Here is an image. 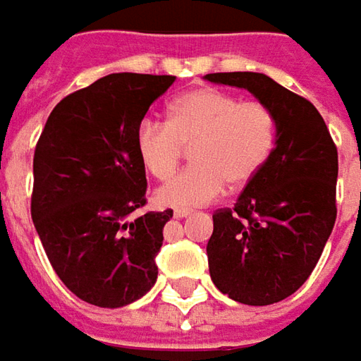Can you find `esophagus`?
<instances>
[{"label": "esophagus", "instance_id": "34e87169", "mask_svg": "<svg viewBox=\"0 0 361 361\" xmlns=\"http://www.w3.org/2000/svg\"><path fill=\"white\" fill-rule=\"evenodd\" d=\"M190 215V211H174V219H185Z\"/></svg>", "mask_w": 361, "mask_h": 361}]
</instances>
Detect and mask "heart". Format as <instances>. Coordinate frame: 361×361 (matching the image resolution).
Returning a JSON list of instances; mask_svg holds the SVG:
<instances>
[{"instance_id": "heart-1", "label": "heart", "mask_w": 361, "mask_h": 361, "mask_svg": "<svg viewBox=\"0 0 361 361\" xmlns=\"http://www.w3.org/2000/svg\"><path fill=\"white\" fill-rule=\"evenodd\" d=\"M136 152L148 173L166 180L188 148L195 166L159 188L157 201L173 209H197L229 188L253 183L277 142V116L261 100L215 88L190 90L173 100L166 122L145 118L136 128Z\"/></svg>"}]
</instances>
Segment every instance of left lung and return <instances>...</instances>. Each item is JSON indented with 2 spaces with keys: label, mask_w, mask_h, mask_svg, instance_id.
Wrapping results in <instances>:
<instances>
[{
  "label": "left lung",
  "mask_w": 361,
  "mask_h": 361,
  "mask_svg": "<svg viewBox=\"0 0 361 361\" xmlns=\"http://www.w3.org/2000/svg\"><path fill=\"white\" fill-rule=\"evenodd\" d=\"M249 90L277 116V142L265 169L233 209L213 215L207 243L216 289L247 305L295 293L315 269L336 223L338 148L317 108L255 72L207 74Z\"/></svg>",
  "instance_id": "left-lung-1"
}]
</instances>
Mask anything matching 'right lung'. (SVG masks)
Wrapping results in <instances>:
<instances>
[{"mask_svg":"<svg viewBox=\"0 0 361 361\" xmlns=\"http://www.w3.org/2000/svg\"><path fill=\"white\" fill-rule=\"evenodd\" d=\"M176 76L110 74L51 110L34 152L32 219L56 275L82 301L122 307L157 281L173 211L136 215L146 173L136 128Z\"/></svg>","mask_w":361,"mask_h":361,"instance_id":"obj_1","label":"right lung"}]
</instances>
